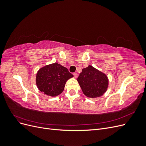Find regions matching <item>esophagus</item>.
<instances>
[{"label": "esophagus", "mask_w": 146, "mask_h": 146, "mask_svg": "<svg viewBox=\"0 0 146 146\" xmlns=\"http://www.w3.org/2000/svg\"><path fill=\"white\" fill-rule=\"evenodd\" d=\"M73 75H74V76L75 78H77V76H78V74H77V73H76V72H74V73L73 74Z\"/></svg>", "instance_id": "34e87169"}]
</instances>
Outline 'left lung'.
<instances>
[{
    "mask_svg": "<svg viewBox=\"0 0 146 146\" xmlns=\"http://www.w3.org/2000/svg\"><path fill=\"white\" fill-rule=\"evenodd\" d=\"M77 81L83 94L91 98L102 96L108 86L107 76L91 65L82 69Z\"/></svg>",
    "mask_w": 146,
    "mask_h": 146,
    "instance_id": "obj_1",
    "label": "left lung"
}]
</instances>
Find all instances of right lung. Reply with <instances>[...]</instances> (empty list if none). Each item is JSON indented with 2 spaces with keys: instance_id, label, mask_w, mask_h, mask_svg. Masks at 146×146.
Segmentation results:
<instances>
[{
  "instance_id": "right-lung-1",
  "label": "right lung",
  "mask_w": 146,
  "mask_h": 146,
  "mask_svg": "<svg viewBox=\"0 0 146 146\" xmlns=\"http://www.w3.org/2000/svg\"><path fill=\"white\" fill-rule=\"evenodd\" d=\"M72 77L73 75L67 68L54 63L44 66L38 70L36 83L39 91L47 96L55 97L63 91L66 82Z\"/></svg>"
}]
</instances>
